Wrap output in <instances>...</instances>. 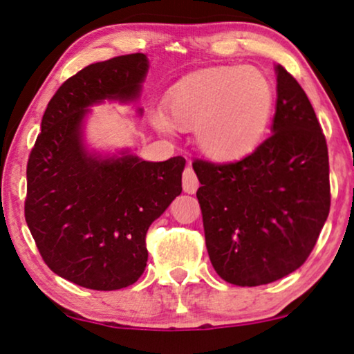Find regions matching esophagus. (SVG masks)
Returning a JSON list of instances; mask_svg holds the SVG:
<instances>
[{
    "mask_svg": "<svg viewBox=\"0 0 354 354\" xmlns=\"http://www.w3.org/2000/svg\"><path fill=\"white\" fill-rule=\"evenodd\" d=\"M182 182H183V192L187 193H195L198 190V187H200V182H198V177L195 171L192 169V166H188L185 171H183Z\"/></svg>",
    "mask_w": 354,
    "mask_h": 354,
    "instance_id": "esophagus-1",
    "label": "esophagus"
}]
</instances>
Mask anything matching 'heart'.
I'll use <instances>...</instances> for the list:
<instances>
[{
	"label": "heart",
	"mask_w": 354,
	"mask_h": 354,
	"mask_svg": "<svg viewBox=\"0 0 354 354\" xmlns=\"http://www.w3.org/2000/svg\"><path fill=\"white\" fill-rule=\"evenodd\" d=\"M272 82L253 66L212 67L182 82L167 95L151 122L161 132L195 129L203 154L227 162L246 156L263 140L272 118Z\"/></svg>",
	"instance_id": "1"
}]
</instances>
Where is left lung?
I'll return each instance as SVG.
<instances>
[{"mask_svg":"<svg viewBox=\"0 0 354 354\" xmlns=\"http://www.w3.org/2000/svg\"><path fill=\"white\" fill-rule=\"evenodd\" d=\"M272 133L227 164L193 162L212 268L240 287L297 270L316 245L328 209V153L321 124L292 74L275 66Z\"/></svg>","mask_w":354,"mask_h":354,"instance_id":"8db88e82","label":"left lung"}]
</instances>
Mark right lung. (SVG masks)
Wrapping results in <instances>:
<instances>
[{
	"label": "right lung",
	"instance_id": "1",
	"mask_svg": "<svg viewBox=\"0 0 354 354\" xmlns=\"http://www.w3.org/2000/svg\"><path fill=\"white\" fill-rule=\"evenodd\" d=\"M147 72L143 53L77 72L48 103L28 156L27 225L48 268L80 287L108 292L137 282L147 268L149 225L182 192V156H101L84 143L86 108L135 101Z\"/></svg>",
	"mask_w": 354,
	"mask_h": 354
}]
</instances>
